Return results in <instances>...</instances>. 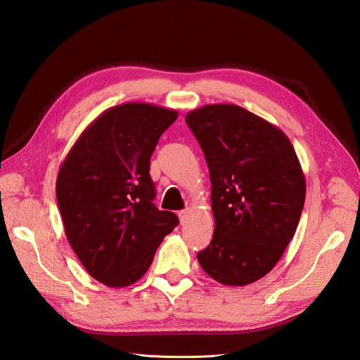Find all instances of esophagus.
Here are the masks:
<instances>
[{
	"label": "esophagus",
	"instance_id": "34e87169",
	"mask_svg": "<svg viewBox=\"0 0 360 360\" xmlns=\"http://www.w3.org/2000/svg\"><path fill=\"white\" fill-rule=\"evenodd\" d=\"M189 209H186V210H181V212H179V217H180V222L181 224H184L186 222L188 219H189Z\"/></svg>",
	"mask_w": 360,
	"mask_h": 360
}]
</instances>
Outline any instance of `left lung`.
<instances>
[{"label": "left lung", "instance_id": "obj_1", "mask_svg": "<svg viewBox=\"0 0 360 360\" xmlns=\"http://www.w3.org/2000/svg\"><path fill=\"white\" fill-rule=\"evenodd\" d=\"M212 183L214 233L198 252L207 275L243 287L266 276L299 225L307 183L288 136L245 108L205 105L188 112Z\"/></svg>", "mask_w": 360, "mask_h": 360}]
</instances>
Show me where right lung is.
<instances>
[{
    "label": "right lung",
    "mask_w": 360,
    "mask_h": 360,
    "mask_svg": "<svg viewBox=\"0 0 360 360\" xmlns=\"http://www.w3.org/2000/svg\"><path fill=\"white\" fill-rule=\"evenodd\" d=\"M177 117L151 103L110 108L61 163L56 192L64 231L85 270L108 287L135 284L179 224L153 204L148 172L160 135Z\"/></svg>",
    "instance_id": "obj_1"
}]
</instances>
